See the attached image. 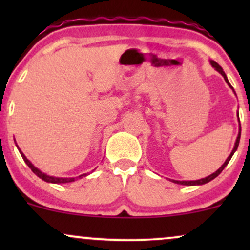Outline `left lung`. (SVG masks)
<instances>
[{
  "label": "left lung",
  "instance_id": "left-lung-1",
  "mask_svg": "<svg viewBox=\"0 0 250 250\" xmlns=\"http://www.w3.org/2000/svg\"><path fill=\"white\" fill-rule=\"evenodd\" d=\"M210 64L213 65V67L215 68V69H216L217 71H219V73L221 74V75H222L223 77H225L226 82L228 83V85H229V87H230L231 89H233V87H231V85H230V83H229V81H228V79H227V76H226L225 71H223L222 68H221L220 65L217 64V63L215 62V61H210ZM233 90H234V89H233ZM234 93H235V91H234ZM237 116H239V113H237ZM239 122H240V119H239ZM240 137H241V125H240V131H239V135H237V139H236V142H235L234 149H233V150H231L230 155H229V156H228V159L226 160L225 163H223V165L221 166V167H220L219 169H217V170L215 171V173H213V174H211V175H209V176H207V177H205V179L196 180V181H175V180H173V182H175V183H179V185H183V186H200V185H205V183H208V182H210V181H211V180H214L215 177H216V176H219V175L221 174V171H222L223 169L226 168V166L228 165V162H229V161H230L231 156H233L235 151H236L237 147H239V143H240Z\"/></svg>",
  "mask_w": 250,
  "mask_h": 250
}]
</instances>
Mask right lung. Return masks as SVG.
<instances>
[{
	"label": "right lung",
	"instance_id": "add662e5",
	"mask_svg": "<svg viewBox=\"0 0 250 250\" xmlns=\"http://www.w3.org/2000/svg\"><path fill=\"white\" fill-rule=\"evenodd\" d=\"M16 147H17V145H16ZM17 148H19V147H17ZM19 151H20V154H21L22 159H23L24 162L28 165V167H29L31 170H33V173L37 175L40 179L45 181V182H49V183H69V182H74V181L77 180V179H82V177H85L87 175H89V174H82V175H80V176H77V177H54V176H49V175L42 173L40 169H37L35 166H34L33 163H31L29 160L25 157V155L22 153L21 150H20V148H19Z\"/></svg>",
	"mask_w": 250,
	"mask_h": 250
}]
</instances>
